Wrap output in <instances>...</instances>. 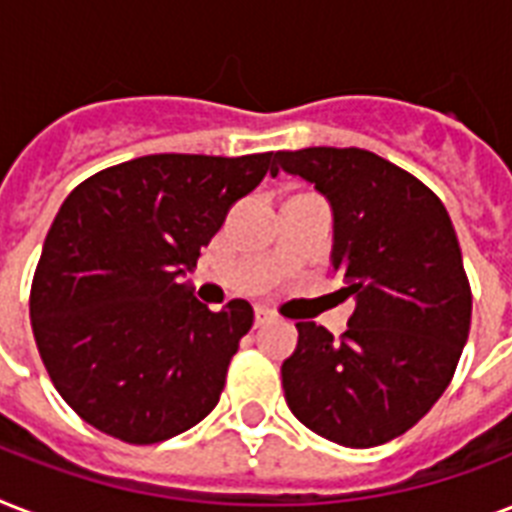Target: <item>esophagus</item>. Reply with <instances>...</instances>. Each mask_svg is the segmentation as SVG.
<instances>
[{
    "instance_id": "1",
    "label": "esophagus",
    "mask_w": 512,
    "mask_h": 512,
    "mask_svg": "<svg viewBox=\"0 0 512 512\" xmlns=\"http://www.w3.org/2000/svg\"><path fill=\"white\" fill-rule=\"evenodd\" d=\"M268 321H273V311H268V308H255L257 327H263V324H268Z\"/></svg>"
}]
</instances>
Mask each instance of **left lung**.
Wrapping results in <instances>:
<instances>
[{
  "label": "left lung",
  "mask_w": 512,
  "mask_h": 512,
  "mask_svg": "<svg viewBox=\"0 0 512 512\" xmlns=\"http://www.w3.org/2000/svg\"><path fill=\"white\" fill-rule=\"evenodd\" d=\"M271 175L316 185L335 212L332 268L356 311L340 340L300 321L281 364L289 409L350 449L393 441L430 412L468 342L473 295L449 212L428 185L364 148L276 151Z\"/></svg>",
  "instance_id": "left-lung-1"
}]
</instances>
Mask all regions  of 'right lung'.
Listing matches in <instances>:
<instances>
[{"label":"right lung","mask_w":512,"mask_h":512,"mask_svg":"<svg viewBox=\"0 0 512 512\" xmlns=\"http://www.w3.org/2000/svg\"><path fill=\"white\" fill-rule=\"evenodd\" d=\"M273 151L225 159L151 154L95 172L52 220L31 281L44 369L84 422L124 444H159L220 401L255 311H209L180 284Z\"/></svg>","instance_id":"1"}]
</instances>
